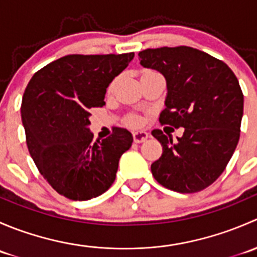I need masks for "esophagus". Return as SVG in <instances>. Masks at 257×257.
Listing matches in <instances>:
<instances>
[{
	"instance_id": "obj_1",
	"label": "esophagus",
	"mask_w": 257,
	"mask_h": 257,
	"mask_svg": "<svg viewBox=\"0 0 257 257\" xmlns=\"http://www.w3.org/2000/svg\"><path fill=\"white\" fill-rule=\"evenodd\" d=\"M133 138L136 143H143V142L147 141L149 138V133L144 131H139V132H134L133 133Z\"/></svg>"
}]
</instances>
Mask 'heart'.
Masks as SVG:
<instances>
[{
  "label": "heart",
  "mask_w": 257,
  "mask_h": 257,
  "mask_svg": "<svg viewBox=\"0 0 257 257\" xmlns=\"http://www.w3.org/2000/svg\"><path fill=\"white\" fill-rule=\"evenodd\" d=\"M149 72H152V71H147V72H144V73H149ZM112 87H113V84L110 85L109 89H112ZM128 123L133 126H138L142 124V119L139 118L137 114H131V115L128 116Z\"/></svg>",
  "instance_id": "obj_1"
}]
</instances>
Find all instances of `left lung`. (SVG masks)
<instances>
[{
  "mask_svg": "<svg viewBox=\"0 0 257 257\" xmlns=\"http://www.w3.org/2000/svg\"><path fill=\"white\" fill-rule=\"evenodd\" d=\"M141 64L167 79L162 124L179 128L173 142L160 129L152 132L163 154L152 164L153 177L178 193H196L211 185L226 168L240 138L243 94L226 63L199 49L148 48L139 52Z\"/></svg>",
  "mask_w": 257,
  "mask_h": 257,
  "instance_id": "8db88e82",
  "label": "left lung"
}]
</instances>
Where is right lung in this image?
Returning <instances> with one entry per match:
<instances>
[{
    "mask_svg": "<svg viewBox=\"0 0 257 257\" xmlns=\"http://www.w3.org/2000/svg\"><path fill=\"white\" fill-rule=\"evenodd\" d=\"M133 58V52L68 54L36 72L23 93L21 116L31 157L49 185L71 200L105 193L132 147L126 129L94 141L88 125L90 109L105 104L108 85Z\"/></svg>",
    "mask_w": 257,
    "mask_h": 257,
    "instance_id": "right-lung-1",
    "label": "right lung"
}]
</instances>
